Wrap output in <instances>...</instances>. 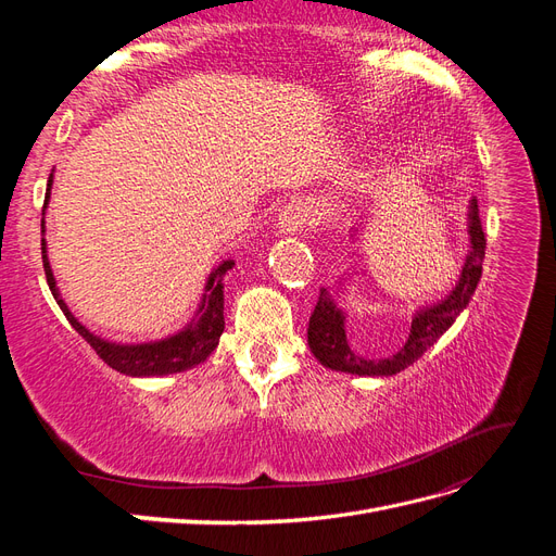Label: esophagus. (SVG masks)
Instances as JSON below:
<instances>
[{"mask_svg": "<svg viewBox=\"0 0 556 556\" xmlns=\"http://www.w3.org/2000/svg\"><path fill=\"white\" fill-rule=\"evenodd\" d=\"M315 223V208L304 199H296L285 206L278 215V233L280 237H296Z\"/></svg>", "mask_w": 556, "mask_h": 556, "instance_id": "34e87169", "label": "esophagus"}]
</instances>
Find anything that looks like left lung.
<instances>
[{
	"label": "left lung",
	"mask_w": 556,
	"mask_h": 556,
	"mask_svg": "<svg viewBox=\"0 0 556 556\" xmlns=\"http://www.w3.org/2000/svg\"><path fill=\"white\" fill-rule=\"evenodd\" d=\"M466 220H468L466 223L468 255L464 260L459 280L454 282V288L443 299L433 301V304H427V306H419L413 313L408 339L394 352V355L364 357L355 348H350L348 331H345L348 313L341 304L345 299L350 274H343L339 282H336L333 290H327V288L319 290V301L311 315L308 345L315 359L323 366L331 368V371L362 376V378H384V376H394L403 371V368H408L413 362L422 357L470 304V299H473L478 288V280L482 276L486 241L480 225L476 199L468 201ZM357 233H362V225L352 229L350 237L355 239Z\"/></svg>",
	"instance_id": "1"
}]
</instances>
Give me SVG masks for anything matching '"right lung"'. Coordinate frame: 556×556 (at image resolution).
Instances as JSON below:
<instances>
[{
	"mask_svg": "<svg viewBox=\"0 0 556 556\" xmlns=\"http://www.w3.org/2000/svg\"><path fill=\"white\" fill-rule=\"evenodd\" d=\"M50 190H53V174L48 178L46 201H43V217H41V237H46V208L50 201ZM41 255H43V271L48 288L53 292L60 311L70 319V325L90 343L97 352L117 374L129 378H162L190 371V368L204 364L211 352L220 343V336L225 331V274L233 266V260H225L217 264L208 274L204 282V294H201L194 315L190 323L180 327L176 333L164 336L157 341H143V343H117L109 341L90 331L86 325L78 323V317L64 304L60 294L58 280L53 276L48 260V245L41 239Z\"/></svg>",
	"mask_w": 556,
	"mask_h": 556,
	"instance_id": "right-lung-1",
	"label": "right lung"
}]
</instances>
